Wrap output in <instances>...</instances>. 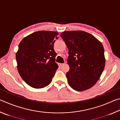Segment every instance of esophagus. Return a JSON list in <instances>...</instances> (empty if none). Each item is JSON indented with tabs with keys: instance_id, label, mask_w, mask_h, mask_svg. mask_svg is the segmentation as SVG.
<instances>
[{
	"instance_id": "1",
	"label": "esophagus",
	"mask_w": 120,
	"mask_h": 120,
	"mask_svg": "<svg viewBox=\"0 0 120 120\" xmlns=\"http://www.w3.org/2000/svg\"><path fill=\"white\" fill-rule=\"evenodd\" d=\"M64 64H59V67H61V66H62Z\"/></svg>"
}]
</instances>
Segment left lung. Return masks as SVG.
Segmentation results:
<instances>
[{
	"instance_id": "left-lung-1",
	"label": "left lung",
	"mask_w": 120,
	"mask_h": 120,
	"mask_svg": "<svg viewBox=\"0 0 120 120\" xmlns=\"http://www.w3.org/2000/svg\"><path fill=\"white\" fill-rule=\"evenodd\" d=\"M60 36L69 50L70 69L66 74L69 85L77 91L92 87L105 67L102 44L92 34L82 31H64Z\"/></svg>"
}]
</instances>
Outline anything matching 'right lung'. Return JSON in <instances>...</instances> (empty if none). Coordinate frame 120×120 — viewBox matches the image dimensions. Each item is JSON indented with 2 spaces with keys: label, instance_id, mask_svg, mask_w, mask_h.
<instances>
[{
  "label": "right lung",
  "instance_id": "add662e5",
  "mask_svg": "<svg viewBox=\"0 0 120 120\" xmlns=\"http://www.w3.org/2000/svg\"><path fill=\"white\" fill-rule=\"evenodd\" d=\"M58 33L40 31L26 36L16 54L17 70L26 84L34 88L49 85L59 67L53 49Z\"/></svg>",
  "mask_w": 120,
  "mask_h": 120
}]
</instances>
